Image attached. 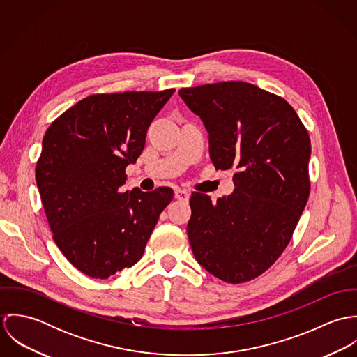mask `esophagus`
Segmentation results:
<instances>
[{
	"label": "esophagus",
	"mask_w": 357,
	"mask_h": 357,
	"mask_svg": "<svg viewBox=\"0 0 357 357\" xmlns=\"http://www.w3.org/2000/svg\"><path fill=\"white\" fill-rule=\"evenodd\" d=\"M174 197H176L178 201H188V198H190V192H188L187 190H181V188H178V190H176Z\"/></svg>",
	"instance_id": "34e87169"
}]
</instances>
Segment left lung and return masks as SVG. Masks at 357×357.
<instances>
[{
  "label": "left lung",
  "instance_id": "obj_1",
  "mask_svg": "<svg viewBox=\"0 0 357 357\" xmlns=\"http://www.w3.org/2000/svg\"><path fill=\"white\" fill-rule=\"evenodd\" d=\"M178 95L208 132L215 169H234V194L192 192L188 239L197 261L225 283L253 280L282 255L305 208L310 139L294 108L253 84L227 81Z\"/></svg>",
  "mask_w": 357,
  "mask_h": 357
}]
</instances>
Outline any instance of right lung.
<instances>
[{"instance_id":"obj_1","label":"right lung","mask_w":357,"mask_h":357,"mask_svg":"<svg viewBox=\"0 0 357 357\" xmlns=\"http://www.w3.org/2000/svg\"><path fill=\"white\" fill-rule=\"evenodd\" d=\"M174 91L91 95L59 115L44 136L36 180L52 238L91 278L107 279L133 266L173 199L169 187L151 192L121 187Z\"/></svg>"}]
</instances>
